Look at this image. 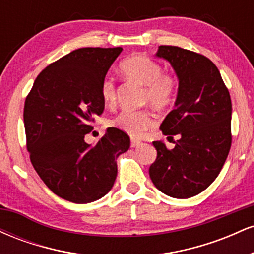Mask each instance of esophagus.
<instances>
[{"mask_svg": "<svg viewBox=\"0 0 254 254\" xmlns=\"http://www.w3.org/2000/svg\"><path fill=\"white\" fill-rule=\"evenodd\" d=\"M138 145H141V141H138V139H135V138H131V147L136 148L138 147Z\"/></svg>", "mask_w": 254, "mask_h": 254, "instance_id": "obj_1", "label": "esophagus"}]
</instances>
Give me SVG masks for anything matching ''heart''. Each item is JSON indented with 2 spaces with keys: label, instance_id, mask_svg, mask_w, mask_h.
Here are the masks:
<instances>
[{
  "label": "heart",
  "instance_id": "b5f03b06",
  "mask_svg": "<svg viewBox=\"0 0 254 254\" xmlns=\"http://www.w3.org/2000/svg\"><path fill=\"white\" fill-rule=\"evenodd\" d=\"M119 69L125 78L144 86L142 94L143 104H150L159 110L166 109L173 104L178 90V81L173 75L162 72V66L156 61L143 55H136L124 60ZM100 93L106 106H113L116 104L117 92L112 78H104ZM154 124L155 119L147 110H124L109 121L110 127L132 137H139Z\"/></svg>",
  "mask_w": 254,
  "mask_h": 254
}]
</instances>
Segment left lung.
<instances>
[{
  "instance_id": "1",
  "label": "left lung",
  "mask_w": 254,
  "mask_h": 254,
  "mask_svg": "<svg viewBox=\"0 0 254 254\" xmlns=\"http://www.w3.org/2000/svg\"><path fill=\"white\" fill-rule=\"evenodd\" d=\"M155 56L170 62L179 81L174 109L160 125L179 139L173 149L153 142L157 156L149 176L162 193L184 199L205 190L222 170L232 144V101L209 58L170 45L159 46Z\"/></svg>"
}]
</instances>
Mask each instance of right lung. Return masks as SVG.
I'll return each instance as SVG.
<instances>
[{"mask_svg":"<svg viewBox=\"0 0 254 254\" xmlns=\"http://www.w3.org/2000/svg\"><path fill=\"white\" fill-rule=\"evenodd\" d=\"M122 48H82L46 66L25 101L27 150L50 190L69 202L100 199L117 177V159L130 138L109 127L94 145L84 142L95 116L103 113L101 82Z\"/></svg>","mask_w":254,"mask_h":254,"instance_id":"1","label":"right lung"}]
</instances>
